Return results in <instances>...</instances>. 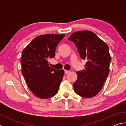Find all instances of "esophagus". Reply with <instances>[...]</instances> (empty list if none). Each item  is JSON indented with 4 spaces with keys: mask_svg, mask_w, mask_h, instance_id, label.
Masks as SVG:
<instances>
[{
    "mask_svg": "<svg viewBox=\"0 0 126 126\" xmlns=\"http://www.w3.org/2000/svg\"><path fill=\"white\" fill-rule=\"evenodd\" d=\"M69 72V71H67V70H64L65 74H68Z\"/></svg>",
    "mask_w": 126,
    "mask_h": 126,
    "instance_id": "1",
    "label": "esophagus"
}]
</instances>
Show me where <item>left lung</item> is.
Instances as JSON below:
<instances>
[{
    "instance_id": "obj_1",
    "label": "left lung",
    "mask_w": 126,
    "mask_h": 126,
    "mask_svg": "<svg viewBox=\"0 0 126 126\" xmlns=\"http://www.w3.org/2000/svg\"><path fill=\"white\" fill-rule=\"evenodd\" d=\"M68 40L75 44L81 59L87 61L85 69L76 72L74 92L86 98H92L101 91L109 74L111 57L108 46L89 31L76 32Z\"/></svg>"
}]
</instances>
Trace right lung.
Returning <instances> with one entry per match:
<instances>
[{"label": "right lung", "mask_w": 126, "mask_h": 126, "mask_svg": "<svg viewBox=\"0 0 126 126\" xmlns=\"http://www.w3.org/2000/svg\"><path fill=\"white\" fill-rule=\"evenodd\" d=\"M64 36H38L22 51V74L29 89L39 98H49L58 93L64 71L51 68L48 59L54 58L57 45Z\"/></svg>", "instance_id": "obj_1"}]
</instances>
